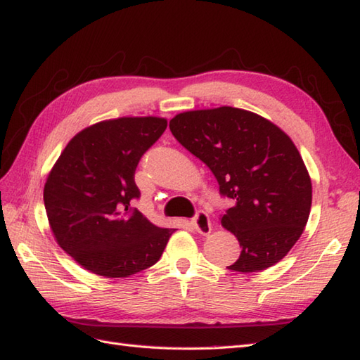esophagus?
I'll use <instances>...</instances> for the list:
<instances>
[{"mask_svg": "<svg viewBox=\"0 0 360 360\" xmlns=\"http://www.w3.org/2000/svg\"><path fill=\"white\" fill-rule=\"evenodd\" d=\"M191 225H193V229L199 233V235H210L212 231V221H210V216H208L205 212L199 210L195 218L191 219Z\"/></svg>", "mask_w": 360, "mask_h": 360, "instance_id": "1", "label": "esophagus"}]
</instances>
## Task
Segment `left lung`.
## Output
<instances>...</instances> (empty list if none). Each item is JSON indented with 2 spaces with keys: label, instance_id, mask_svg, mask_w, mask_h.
Returning a JSON list of instances; mask_svg holds the SVG:
<instances>
[{
  "label": "left lung",
  "instance_id": "left-lung-1",
  "mask_svg": "<svg viewBox=\"0 0 360 360\" xmlns=\"http://www.w3.org/2000/svg\"><path fill=\"white\" fill-rule=\"evenodd\" d=\"M170 130L233 200L221 224L242 250L227 269L253 273L279 262L311 208V179L293 141L262 116L227 105L179 113Z\"/></svg>",
  "mask_w": 360,
  "mask_h": 360
}]
</instances>
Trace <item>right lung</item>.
<instances>
[{
	"label": "right lung",
	"mask_w": 360,
	"mask_h": 360,
	"mask_svg": "<svg viewBox=\"0 0 360 360\" xmlns=\"http://www.w3.org/2000/svg\"><path fill=\"white\" fill-rule=\"evenodd\" d=\"M167 120L118 118L73 136L44 186L53 236L67 255L104 278H127L155 265L173 235L135 207V172L161 138Z\"/></svg>",
	"instance_id": "obj_1"
}]
</instances>
